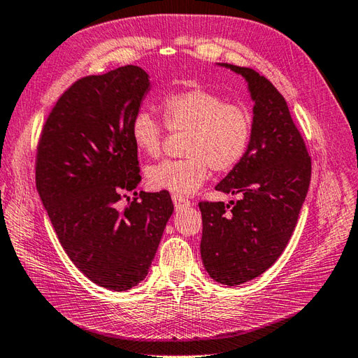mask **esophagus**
<instances>
[{"label": "esophagus", "instance_id": "esophagus-1", "mask_svg": "<svg viewBox=\"0 0 358 358\" xmlns=\"http://www.w3.org/2000/svg\"><path fill=\"white\" fill-rule=\"evenodd\" d=\"M172 201H173V205H175V208H177V209H181V208H189V206L192 205L191 200H187V199H185V197H181V195H172Z\"/></svg>", "mask_w": 358, "mask_h": 358}]
</instances>
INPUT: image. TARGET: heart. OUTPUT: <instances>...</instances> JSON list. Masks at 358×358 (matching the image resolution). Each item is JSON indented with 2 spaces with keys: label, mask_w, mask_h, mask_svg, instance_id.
<instances>
[{
  "label": "heart",
  "mask_w": 358,
  "mask_h": 358,
  "mask_svg": "<svg viewBox=\"0 0 358 358\" xmlns=\"http://www.w3.org/2000/svg\"><path fill=\"white\" fill-rule=\"evenodd\" d=\"M166 125L172 131H187L183 159H164L149 166L145 180L155 191L192 195L215 172H229L248 150L253 119L242 105L227 102L220 94L201 87L175 91L161 102ZM130 135L136 149L158 157L164 127L150 111L133 116Z\"/></svg>",
  "instance_id": "obj_1"
}]
</instances>
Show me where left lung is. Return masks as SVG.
Instances as JSON below:
<instances>
[{"instance_id": "left-lung-1", "label": "left lung", "mask_w": 358, "mask_h": 358, "mask_svg": "<svg viewBox=\"0 0 358 358\" xmlns=\"http://www.w3.org/2000/svg\"><path fill=\"white\" fill-rule=\"evenodd\" d=\"M248 83L253 129L243 159L215 186L241 194L231 210L200 201L201 261L214 281L241 285L262 275L289 243L310 185L312 163L282 94L251 68L219 63Z\"/></svg>"}]
</instances>
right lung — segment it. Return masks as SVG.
Listing matches in <instances>:
<instances>
[{"label": "right lung", "instance_id": "add662e5", "mask_svg": "<svg viewBox=\"0 0 358 358\" xmlns=\"http://www.w3.org/2000/svg\"><path fill=\"white\" fill-rule=\"evenodd\" d=\"M150 90L149 74L127 65L73 83L49 113L37 147L35 183L63 250L105 289L138 285L173 213L169 192H135L141 181L131 119Z\"/></svg>", "mask_w": 358, "mask_h": 358}]
</instances>
